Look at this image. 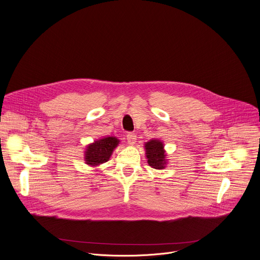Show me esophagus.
<instances>
[{
    "instance_id": "obj_1",
    "label": "esophagus",
    "mask_w": 260,
    "mask_h": 260,
    "mask_svg": "<svg viewBox=\"0 0 260 260\" xmlns=\"http://www.w3.org/2000/svg\"><path fill=\"white\" fill-rule=\"evenodd\" d=\"M127 137V141L129 142V144H134L136 142V134L133 132H129L126 135Z\"/></svg>"
}]
</instances>
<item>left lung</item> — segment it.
I'll return each instance as SVG.
<instances>
[{
  "mask_svg": "<svg viewBox=\"0 0 260 260\" xmlns=\"http://www.w3.org/2000/svg\"><path fill=\"white\" fill-rule=\"evenodd\" d=\"M145 151L147 163L154 169H163L166 164V154L164 144L160 140L151 139L145 143Z\"/></svg>",
  "mask_w": 260,
  "mask_h": 260,
  "instance_id": "1",
  "label": "left lung"
}]
</instances>
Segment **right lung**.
<instances>
[{
  "mask_svg": "<svg viewBox=\"0 0 260 260\" xmlns=\"http://www.w3.org/2000/svg\"><path fill=\"white\" fill-rule=\"evenodd\" d=\"M118 143L119 139L116 137H107L88 145L85 152L86 164L90 166H97L108 162Z\"/></svg>",
  "mask_w": 260,
  "mask_h": 260,
  "instance_id": "1",
  "label": "right lung"
}]
</instances>
